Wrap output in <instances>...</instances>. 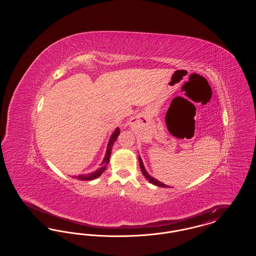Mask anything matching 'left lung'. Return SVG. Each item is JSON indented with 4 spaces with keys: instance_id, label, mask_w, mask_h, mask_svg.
<instances>
[{
    "instance_id": "1",
    "label": "left lung",
    "mask_w": 256,
    "mask_h": 256,
    "mask_svg": "<svg viewBox=\"0 0 256 256\" xmlns=\"http://www.w3.org/2000/svg\"><path fill=\"white\" fill-rule=\"evenodd\" d=\"M138 160H139V165H140V168H141V170H142V174H143V176L146 178V180H148V182L152 183V184H154V185H156V186H160V187H165V188H166V187H169V186H167L166 184L158 182L156 178H152L150 174H148V172H146L145 167H144L143 161H142V159H141L140 156L138 158Z\"/></svg>"
}]
</instances>
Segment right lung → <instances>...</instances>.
I'll list each match as a JSON object with an SVG mask.
<instances>
[{
    "instance_id": "1",
    "label": "right lung",
    "mask_w": 256,
    "mask_h": 256,
    "mask_svg": "<svg viewBox=\"0 0 256 256\" xmlns=\"http://www.w3.org/2000/svg\"><path fill=\"white\" fill-rule=\"evenodd\" d=\"M120 134V128H117L113 134H111L110 136V141H108V144L106 146V156L104 158L102 162L100 163V167L97 169L96 170H94L93 172H90V174H80L78 176H74V178H78V180H96L100 176H102V174L106 170V167L110 163V154H111V150H112V146L114 145L115 141L117 140L118 138V135Z\"/></svg>"
}]
</instances>
